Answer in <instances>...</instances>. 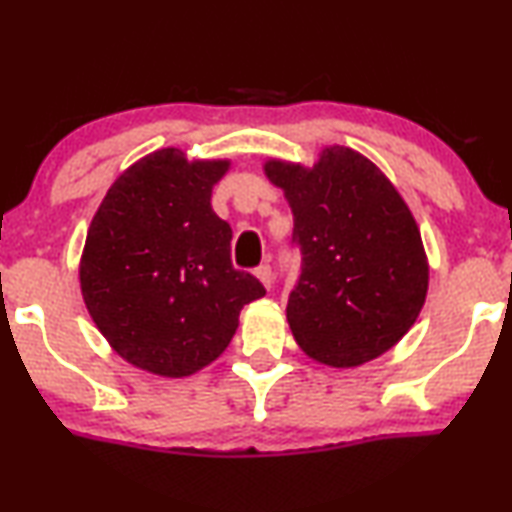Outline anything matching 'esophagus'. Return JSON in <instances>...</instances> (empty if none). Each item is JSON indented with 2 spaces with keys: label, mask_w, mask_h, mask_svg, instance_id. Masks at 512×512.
Masks as SVG:
<instances>
[{
  "label": "esophagus",
  "mask_w": 512,
  "mask_h": 512,
  "mask_svg": "<svg viewBox=\"0 0 512 512\" xmlns=\"http://www.w3.org/2000/svg\"><path fill=\"white\" fill-rule=\"evenodd\" d=\"M255 276L262 280V285L266 287V290H271V285H273V269H271L269 262L259 264L257 269H255Z\"/></svg>",
  "instance_id": "esophagus-1"
}]
</instances>
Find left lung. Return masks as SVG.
I'll list each match as a JSON object with an SVG mask.
<instances>
[{
	"label": "left lung",
	"instance_id": "8db88e82",
	"mask_svg": "<svg viewBox=\"0 0 512 512\" xmlns=\"http://www.w3.org/2000/svg\"><path fill=\"white\" fill-rule=\"evenodd\" d=\"M294 215L301 276L287 299L294 341L336 369L376 359L415 325L429 264L413 213L387 176L352 148L322 150L313 169L264 164Z\"/></svg>",
	"mask_w": 512,
	"mask_h": 512
}]
</instances>
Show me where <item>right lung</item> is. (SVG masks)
Here are the masks:
<instances>
[{"label":"right lung","mask_w":512,"mask_h":512,"mask_svg":"<svg viewBox=\"0 0 512 512\" xmlns=\"http://www.w3.org/2000/svg\"><path fill=\"white\" fill-rule=\"evenodd\" d=\"M227 160L162 148L111 185L81 257L85 306L129 364L183 378L218 359L264 285L232 266V227L215 215Z\"/></svg>","instance_id":"1"}]
</instances>
